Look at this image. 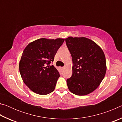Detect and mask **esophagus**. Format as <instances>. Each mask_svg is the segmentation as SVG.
<instances>
[{"label": "esophagus", "instance_id": "obj_1", "mask_svg": "<svg viewBox=\"0 0 122 122\" xmlns=\"http://www.w3.org/2000/svg\"><path fill=\"white\" fill-rule=\"evenodd\" d=\"M64 68H65V67H61V69L62 70V69H63Z\"/></svg>", "mask_w": 122, "mask_h": 122}]
</instances>
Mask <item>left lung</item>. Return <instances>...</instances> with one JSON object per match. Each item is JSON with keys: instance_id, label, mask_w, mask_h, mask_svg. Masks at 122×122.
<instances>
[{"instance_id": "1", "label": "left lung", "mask_w": 122, "mask_h": 122, "mask_svg": "<svg viewBox=\"0 0 122 122\" xmlns=\"http://www.w3.org/2000/svg\"><path fill=\"white\" fill-rule=\"evenodd\" d=\"M73 60V74L67 80L70 92L78 96L92 92L100 85L107 71L106 57L101 47L85 37L66 39Z\"/></svg>"}]
</instances>
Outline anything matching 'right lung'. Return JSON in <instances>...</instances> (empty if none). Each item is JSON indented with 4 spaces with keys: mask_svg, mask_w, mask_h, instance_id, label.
I'll use <instances>...</instances> for the list:
<instances>
[{
    "mask_svg": "<svg viewBox=\"0 0 122 122\" xmlns=\"http://www.w3.org/2000/svg\"><path fill=\"white\" fill-rule=\"evenodd\" d=\"M64 39L41 38L29 44L23 51L19 71L25 84L36 94L45 95L53 92L60 76L53 65L54 57Z\"/></svg>",
    "mask_w": 122,
    "mask_h": 122,
    "instance_id": "1",
    "label": "right lung"
}]
</instances>
